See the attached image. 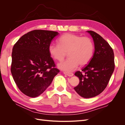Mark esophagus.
I'll return each mask as SVG.
<instances>
[{
	"instance_id": "obj_1",
	"label": "esophagus",
	"mask_w": 125,
	"mask_h": 125,
	"mask_svg": "<svg viewBox=\"0 0 125 125\" xmlns=\"http://www.w3.org/2000/svg\"><path fill=\"white\" fill-rule=\"evenodd\" d=\"M63 73L67 75V76H69V77H72L73 75V73H66V72H64Z\"/></svg>"
}]
</instances>
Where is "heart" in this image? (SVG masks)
Masks as SVG:
<instances>
[{"mask_svg":"<svg viewBox=\"0 0 125 125\" xmlns=\"http://www.w3.org/2000/svg\"><path fill=\"white\" fill-rule=\"evenodd\" d=\"M58 44H50L48 52L52 58L59 62L62 61L68 52L69 58L57 65L65 71H73L79 65H86L93 56L94 45L89 37L67 33L58 40Z\"/></svg>","mask_w":125,"mask_h":125,"instance_id":"b5f03b06","label":"heart"}]
</instances>
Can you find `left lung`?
<instances>
[{
  "label": "left lung",
  "mask_w": 125,
  "mask_h": 125,
  "mask_svg": "<svg viewBox=\"0 0 125 125\" xmlns=\"http://www.w3.org/2000/svg\"><path fill=\"white\" fill-rule=\"evenodd\" d=\"M92 37L94 52L88 65L74 75L79 78V84L74 88L79 95L91 98L101 93L107 86L115 68L114 54L110 45L97 33L88 31Z\"/></svg>",
  "instance_id": "1"
}]
</instances>
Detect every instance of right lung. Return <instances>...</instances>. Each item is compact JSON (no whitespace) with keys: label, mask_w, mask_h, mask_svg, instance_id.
Returning a JSON list of instances; mask_svg holds the SVG:
<instances>
[{"label":"right lung","mask_w":125,"mask_h":125,"mask_svg":"<svg viewBox=\"0 0 125 125\" xmlns=\"http://www.w3.org/2000/svg\"><path fill=\"white\" fill-rule=\"evenodd\" d=\"M58 34L57 32L33 30L21 36L13 46L11 74L25 95H40L59 72L48 52L52 40Z\"/></svg>","instance_id":"add662e5"}]
</instances>
